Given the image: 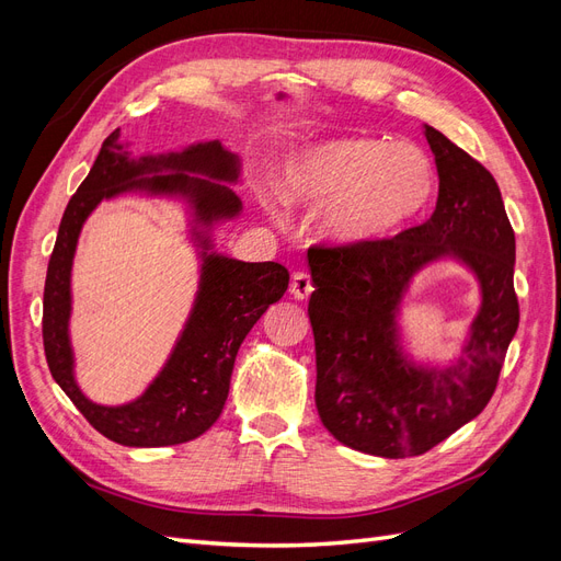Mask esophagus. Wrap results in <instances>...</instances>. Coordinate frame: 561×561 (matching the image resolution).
Here are the masks:
<instances>
[{
	"label": "esophagus",
	"mask_w": 561,
	"mask_h": 561,
	"mask_svg": "<svg viewBox=\"0 0 561 561\" xmlns=\"http://www.w3.org/2000/svg\"><path fill=\"white\" fill-rule=\"evenodd\" d=\"M313 293V280L307 271H295L290 280V295L295 299H307Z\"/></svg>",
	"instance_id": "34e87169"
}]
</instances>
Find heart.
I'll list each match as a JSON object with an SVG mask.
<instances>
[{
	"label": "heart",
	"mask_w": 561,
	"mask_h": 561,
	"mask_svg": "<svg viewBox=\"0 0 561 561\" xmlns=\"http://www.w3.org/2000/svg\"><path fill=\"white\" fill-rule=\"evenodd\" d=\"M435 192L437 173L426 149L360 135L304 147L283 171L285 198L325 206L320 233L344 248L400 233L431 208Z\"/></svg>",
	"instance_id": "obj_1"
}]
</instances>
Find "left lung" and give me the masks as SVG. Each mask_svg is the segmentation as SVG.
Masks as SVG:
<instances>
[{
  "label": "left lung",
  "instance_id": "1",
  "mask_svg": "<svg viewBox=\"0 0 561 561\" xmlns=\"http://www.w3.org/2000/svg\"><path fill=\"white\" fill-rule=\"evenodd\" d=\"M423 133L439 178L428 222L379 243L309 250L320 421L342 445L383 458L426 454L478 416L519 325L515 231L499 184L443 133ZM439 256L479 276L483 304L459 363L423 368L399 346L397 311L415 271Z\"/></svg>",
  "mask_w": 561,
  "mask_h": 561
}]
</instances>
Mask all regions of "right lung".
<instances>
[{"instance_id":"right-lung-1","label":"right lung","mask_w":561,"mask_h":561,"mask_svg":"<svg viewBox=\"0 0 561 561\" xmlns=\"http://www.w3.org/2000/svg\"><path fill=\"white\" fill-rule=\"evenodd\" d=\"M118 135V128L107 135L89 178L79 184L60 219L44 285V353L65 396L112 443L126 447L182 445L206 433L222 414L236 353L254 322L285 295L290 274L278 262H241L210 252L208 229L241 213V198L222 184L239 180L241 161L219 140L196 142L171 154L130 159ZM190 172L211 180L190 176ZM126 191L180 195L190 202L204 264L195 309L160 377L138 401L105 408L91 403L73 381L69 276L85 217L103 197Z\"/></svg>"}]
</instances>
